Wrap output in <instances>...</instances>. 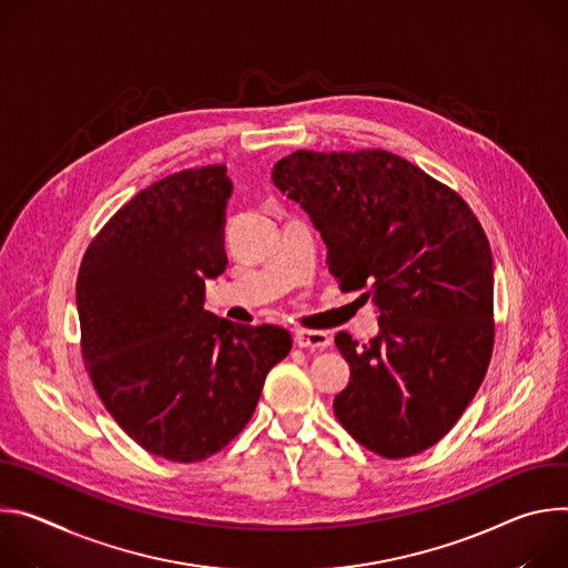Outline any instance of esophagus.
<instances>
[{"mask_svg": "<svg viewBox=\"0 0 568 568\" xmlns=\"http://www.w3.org/2000/svg\"><path fill=\"white\" fill-rule=\"evenodd\" d=\"M294 342L298 348H312V351H321L331 346V335L328 333H321V331H296Z\"/></svg>", "mask_w": 568, "mask_h": 568, "instance_id": "obj_1", "label": "esophagus"}]
</instances>
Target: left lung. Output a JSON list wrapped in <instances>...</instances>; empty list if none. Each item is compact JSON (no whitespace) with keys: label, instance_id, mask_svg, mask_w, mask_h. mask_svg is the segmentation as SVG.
I'll return each instance as SVG.
<instances>
[{"label":"left lung","instance_id":"obj_1","mask_svg":"<svg viewBox=\"0 0 568 568\" xmlns=\"http://www.w3.org/2000/svg\"><path fill=\"white\" fill-rule=\"evenodd\" d=\"M328 247L342 290H364L379 335L339 333L351 366L335 416L384 458L436 445L463 416L495 344L490 242L465 200L386 150H296L272 171Z\"/></svg>","mask_w":568,"mask_h":568}]
</instances>
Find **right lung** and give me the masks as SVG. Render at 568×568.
I'll list each match as a JSON object with an SVG mask.
<instances>
[{"label": "right lung", "mask_w": 568, "mask_h": 568, "mask_svg": "<svg viewBox=\"0 0 568 568\" xmlns=\"http://www.w3.org/2000/svg\"><path fill=\"white\" fill-rule=\"evenodd\" d=\"M226 166L182 171L139 191L92 240L75 281L85 368L119 427L145 452L195 463L254 416L292 337L204 310L226 270Z\"/></svg>", "instance_id": "obj_1"}]
</instances>
